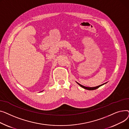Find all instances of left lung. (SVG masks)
<instances>
[{
  "label": "left lung",
  "instance_id": "1",
  "mask_svg": "<svg viewBox=\"0 0 129 129\" xmlns=\"http://www.w3.org/2000/svg\"><path fill=\"white\" fill-rule=\"evenodd\" d=\"M77 83H78V84L80 86H81L82 87H83V88H85V89H88V90H94V89H97V88H98V87H100V86H102V85H103L104 84H106V83H107V82L106 83H104V84H102V85H99V86H95V87H86V86H83V85H81V84H79V83H78L77 82Z\"/></svg>",
  "mask_w": 129,
  "mask_h": 129
}]
</instances>
